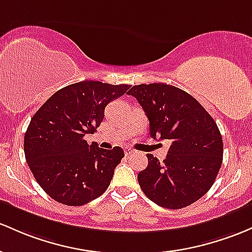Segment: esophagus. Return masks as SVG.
<instances>
[{
  "instance_id": "obj_1",
  "label": "esophagus",
  "mask_w": 252,
  "mask_h": 252,
  "mask_svg": "<svg viewBox=\"0 0 252 252\" xmlns=\"http://www.w3.org/2000/svg\"><path fill=\"white\" fill-rule=\"evenodd\" d=\"M134 149L132 148H130V147H126L124 148V153H126V156H129V154H131V153H134Z\"/></svg>"
}]
</instances>
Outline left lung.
Listing matches in <instances>:
<instances>
[{"mask_svg": "<svg viewBox=\"0 0 252 252\" xmlns=\"http://www.w3.org/2000/svg\"><path fill=\"white\" fill-rule=\"evenodd\" d=\"M149 121L153 139L170 140L160 162L147 154L148 166L137 181L151 201L167 209H181L200 200L212 188L222 162V137L213 117L193 96L167 84L132 86Z\"/></svg>", "mask_w": 252, "mask_h": 252, "instance_id": "1", "label": "left lung"}]
</instances>
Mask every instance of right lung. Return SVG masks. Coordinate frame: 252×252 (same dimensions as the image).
<instances>
[{
    "label": "right lung",
    "instance_id": "add662e5",
    "mask_svg": "<svg viewBox=\"0 0 252 252\" xmlns=\"http://www.w3.org/2000/svg\"><path fill=\"white\" fill-rule=\"evenodd\" d=\"M129 88L100 81L71 84L50 96L31 118L25 158L35 181L55 201L84 206L109 188L123 149L88 145L84 136L96 130L106 105Z\"/></svg>",
    "mask_w": 252,
    "mask_h": 252
}]
</instances>
